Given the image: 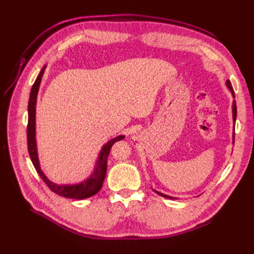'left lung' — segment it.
Segmentation results:
<instances>
[{
    "label": "left lung",
    "instance_id": "8db88e82",
    "mask_svg": "<svg viewBox=\"0 0 254 254\" xmlns=\"http://www.w3.org/2000/svg\"><path fill=\"white\" fill-rule=\"evenodd\" d=\"M227 86H228V88L230 89V91H231V94H233V96H234V98H235V93H234V89H233V86H231V83L229 82V80H227ZM233 117H234V121L236 122V117H237V107H236V101H234V104H233ZM234 139H235V135H234ZM156 193L157 194H159L160 196H164V197H167V198H175V197H171V196H168V195H166V194H163V193H160V192H157V191H155Z\"/></svg>",
    "mask_w": 254,
    "mask_h": 254
}]
</instances>
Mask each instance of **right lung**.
I'll use <instances>...</instances> for the list:
<instances>
[{
  "mask_svg": "<svg viewBox=\"0 0 254 254\" xmlns=\"http://www.w3.org/2000/svg\"><path fill=\"white\" fill-rule=\"evenodd\" d=\"M46 66L42 67L38 77L36 78L34 85H32L31 90H30V96H29V102H28V124H27V144H28V153L30 156V159L34 164L35 168L38 172V175L40 176L42 180L45 181L46 185L49 187L51 191L57 193L58 195H61L64 197L68 198H77V199H83L87 198L95 195L96 193L102 187V182H104L106 178V172H107V159L108 156H109L110 149L112 145L116 142L123 139L124 136L120 135L117 136L116 138H112L111 141L108 142L104 147L101 148V152L99 154L98 160H97L96 168L94 174L91 175L87 180L83 181L82 183H78V185H73V186H59L56 183L51 182L48 178L45 176L44 172L40 169L39 160H38V154H37V146H36V102H37V94L38 90H39L40 82L42 78V75H44Z\"/></svg>",
  "mask_w": 254,
  "mask_h": 254,
  "instance_id": "right-lung-1",
  "label": "right lung"
}]
</instances>
